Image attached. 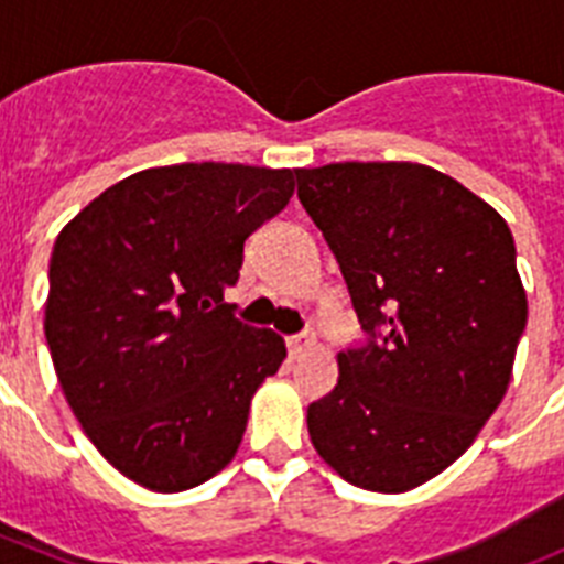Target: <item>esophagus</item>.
Here are the masks:
<instances>
[{
  "mask_svg": "<svg viewBox=\"0 0 564 564\" xmlns=\"http://www.w3.org/2000/svg\"><path fill=\"white\" fill-rule=\"evenodd\" d=\"M311 347H313V336H307V333L288 338V352H291V356H299V352L311 350Z\"/></svg>",
  "mask_w": 564,
  "mask_h": 564,
  "instance_id": "34e87169",
  "label": "esophagus"
}]
</instances>
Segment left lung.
Segmentation results:
<instances>
[{"instance_id":"8db88e82","label":"left lung","mask_w":564,"mask_h":564,"mask_svg":"<svg viewBox=\"0 0 564 564\" xmlns=\"http://www.w3.org/2000/svg\"><path fill=\"white\" fill-rule=\"evenodd\" d=\"M296 181L372 336L336 356L338 383L307 406L311 443L352 486L401 495L449 468L506 395L528 318L514 237L423 163H327Z\"/></svg>"}]
</instances>
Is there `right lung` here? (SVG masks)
<instances>
[{
  "label": "right lung",
  "mask_w": 564,
  "mask_h": 564,
  "mask_svg": "<svg viewBox=\"0 0 564 564\" xmlns=\"http://www.w3.org/2000/svg\"><path fill=\"white\" fill-rule=\"evenodd\" d=\"M293 194L291 169L174 163L129 174L62 228L44 336L104 460L174 495L237 455L251 398L288 350L231 316L246 239Z\"/></svg>",
  "instance_id": "add662e5"
}]
</instances>
